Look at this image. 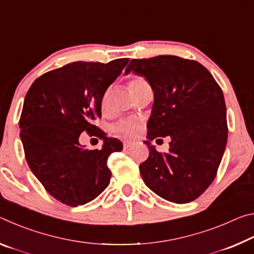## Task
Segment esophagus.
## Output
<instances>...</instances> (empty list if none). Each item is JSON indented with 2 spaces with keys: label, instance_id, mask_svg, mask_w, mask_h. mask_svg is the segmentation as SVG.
Instances as JSON below:
<instances>
[{
  "label": "esophagus",
  "instance_id": "esophagus-1",
  "mask_svg": "<svg viewBox=\"0 0 254 254\" xmlns=\"http://www.w3.org/2000/svg\"><path fill=\"white\" fill-rule=\"evenodd\" d=\"M132 144H133V142H132V141H130V140H126V141H123V148H124V149L130 148Z\"/></svg>",
  "mask_w": 254,
  "mask_h": 254
}]
</instances>
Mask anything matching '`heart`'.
Wrapping results in <instances>:
<instances>
[{
    "label": "heart",
    "mask_w": 254,
    "mask_h": 254,
    "mask_svg": "<svg viewBox=\"0 0 254 254\" xmlns=\"http://www.w3.org/2000/svg\"><path fill=\"white\" fill-rule=\"evenodd\" d=\"M148 83L143 78H134L130 81V91L132 94H134L137 89L143 87L144 85ZM141 128V122L137 119H126L123 121L119 122L117 126L114 127V130L120 134L133 136L139 133Z\"/></svg>",
    "instance_id": "1"
}]
</instances>
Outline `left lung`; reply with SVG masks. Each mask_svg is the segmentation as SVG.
I'll return each instance as SVG.
<instances>
[{"label":"left lung","mask_w":254,"mask_h":254,"mask_svg":"<svg viewBox=\"0 0 254 254\" xmlns=\"http://www.w3.org/2000/svg\"><path fill=\"white\" fill-rule=\"evenodd\" d=\"M131 71L144 77L154 98L144 141L149 158L139 167L143 182L163 199L189 203L212 184L224 154L222 89L203 65L176 56L132 59L124 74ZM167 135L170 151L158 153L151 141Z\"/></svg>","instance_id":"8db88e82"}]
</instances>
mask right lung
Masks as SVG:
<instances>
[{
  "mask_svg": "<svg viewBox=\"0 0 254 254\" xmlns=\"http://www.w3.org/2000/svg\"><path fill=\"white\" fill-rule=\"evenodd\" d=\"M127 63L68 64L34 80L24 97L19 127L25 159L47 191L64 204L84 205L109 186L107 159L123 145L92 122L101 118L103 96ZM84 130L97 133L102 149L79 143Z\"/></svg>",
  "mask_w": 254,
  "mask_h": 254,
  "instance_id": "add662e5",
  "label": "right lung"
}]
</instances>
